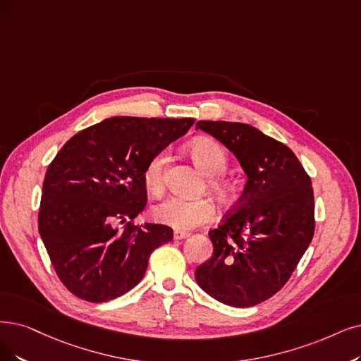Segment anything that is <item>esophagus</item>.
Segmentation results:
<instances>
[{
  "label": "esophagus",
  "instance_id": "esophagus-1",
  "mask_svg": "<svg viewBox=\"0 0 361 361\" xmlns=\"http://www.w3.org/2000/svg\"><path fill=\"white\" fill-rule=\"evenodd\" d=\"M173 237H175V240H183V238L190 237V233H186V231H175Z\"/></svg>",
  "mask_w": 361,
  "mask_h": 361
}]
</instances>
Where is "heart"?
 <instances>
[{"label":"heart","instance_id":"1","mask_svg":"<svg viewBox=\"0 0 361 361\" xmlns=\"http://www.w3.org/2000/svg\"><path fill=\"white\" fill-rule=\"evenodd\" d=\"M194 161L210 178V188L219 197L229 195V185L221 178L228 167V155L218 142L212 139H197L190 145ZM167 151H158L147 161L142 171V180L151 194H160L164 188V170ZM214 206L209 198L186 200L169 197L152 209L157 222L175 229H191L210 222L214 218Z\"/></svg>","mask_w":361,"mask_h":361}]
</instances>
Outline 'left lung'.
I'll list each match as a JSON object with an SVG mask.
<instances>
[{"label":"left lung","instance_id":"left-lung-1","mask_svg":"<svg viewBox=\"0 0 361 361\" xmlns=\"http://www.w3.org/2000/svg\"><path fill=\"white\" fill-rule=\"evenodd\" d=\"M195 128L224 143L247 176L238 204L209 231L213 255L195 280L225 305H257L287 283L312 240L311 179L289 147L253 126L198 121Z\"/></svg>","mask_w":361,"mask_h":361}]
</instances>
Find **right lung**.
<instances>
[{"label": "right lung", "instance_id": "right-lung-1", "mask_svg": "<svg viewBox=\"0 0 361 361\" xmlns=\"http://www.w3.org/2000/svg\"><path fill=\"white\" fill-rule=\"evenodd\" d=\"M192 124L112 117L84 128L57 152L42 183L38 231L72 295L99 304L127 293L145 276L151 253L173 238L170 226L133 219L148 200L143 167Z\"/></svg>", "mask_w": 361, "mask_h": 361}]
</instances>
